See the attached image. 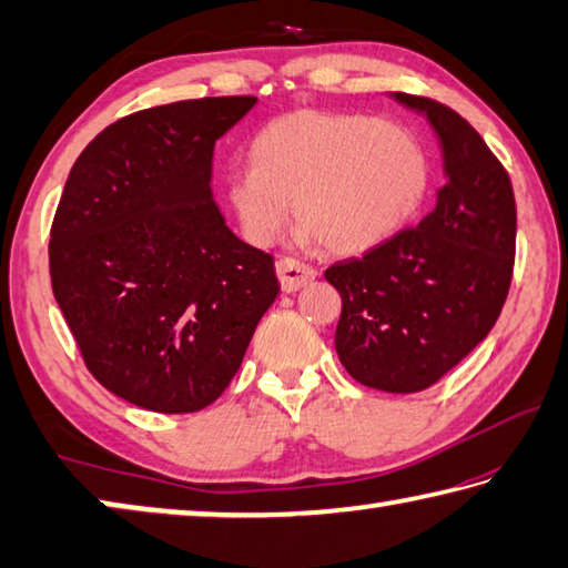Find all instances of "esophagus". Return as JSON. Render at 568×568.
<instances>
[{
    "mask_svg": "<svg viewBox=\"0 0 568 568\" xmlns=\"http://www.w3.org/2000/svg\"><path fill=\"white\" fill-rule=\"evenodd\" d=\"M275 271H277V277H281V287L285 293L301 291L303 285L315 281V275H318L315 273V267L295 261V257H281V261L275 263Z\"/></svg>",
    "mask_w": 568,
    "mask_h": 568,
    "instance_id": "34e87169",
    "label": "esophagus"
}]
</instances>
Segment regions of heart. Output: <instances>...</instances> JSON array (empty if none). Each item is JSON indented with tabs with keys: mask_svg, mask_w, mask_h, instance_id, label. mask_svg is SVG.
<instances>
[{
	"mask_svg": "<svg viewBox=\"0 0 568 568\" xmlns=\"http://www.w3.org/2000/svg\"><path fill=\"white\" fill-rule=\"evenodd\" d=\"M253 162L227 172V200L247 243L271 247L291 220L303 243L361 255L418 213L430 155L406 124L373 114L297 110L255 134Z\"/></svg>",
	"mask_w": 568,
	"mask_h": 568,
	"instance_id": "1",
	"label": "heart"
}]
</instances>
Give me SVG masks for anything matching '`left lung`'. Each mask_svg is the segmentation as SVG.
<instances>
[{
  "mask_svg": "<svg viewBox=\"0 0 568 568\" xmlns=\"http://www.w3.org/2000/svg\"><path fill=\"white\" fill-rule=\"evenodd\" d=\"M426 112L448 182L416 227L325 271L343 311L335 351L368 388L416 393L491 333L514 275L516 200L506 168L456 110L396 92Z\"/></svg>",
  "mask_w": 568,
  "mask_h": 568,
  "instance_id": "8db88e82",
  "label": "left lung"
}]
</instances>
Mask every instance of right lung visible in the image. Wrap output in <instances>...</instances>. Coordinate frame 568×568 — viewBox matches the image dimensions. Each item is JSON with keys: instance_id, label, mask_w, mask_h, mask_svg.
<instances>
[{"instance_id": "obj_1", "label": "right lung", "mask_w": 568, "mask_h": 568, "mask_svg": "<svg viewBox=\"0 0 568 568\" xmlns=\"http://www.w3.org/2000/svg\"><path fill=\"white\" fill-rule=\"evenodd\" d=\"M253 94L132 112L70 170L50 230L57 303L114 396L195 413L223 396L281 293L273 255L240 240L210 190L215 142Z\"/></svg>"}]
</instances>
